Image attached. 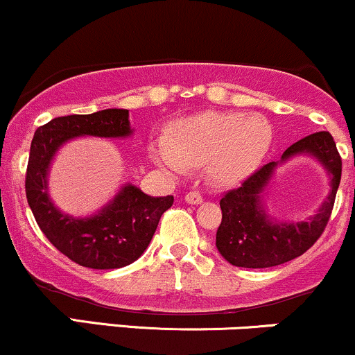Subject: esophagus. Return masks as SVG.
I'll list each match as a JSON object with an SVG mask.
<instances>
[{"label":"esophagus","mask_w":355,"mask_h":355,"mask_svg":"<svg viewBox=\"0 0 355 355\" xmlns=\"http://www.w3.org/2000/svg\"><path fill=\"white\" fill-rule=\"evenodd\" d=\"M203 197L200 195V191H189V193L185 195V202L187 203H191V205H198V203H202Z\"/></svg>","instance_id":"34e87169"}]
</instances>
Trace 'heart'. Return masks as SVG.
Masks as SVG:
<instances>
[{"instance_id":"heart-1","label":"heart","mask_w":355,"mask_h":355,"mask_svg":"<svg viewBox=\"0 0 355 355\" xmlns=\"http://www.w3.org/2000/svg\"><path fill=\"white\" fill-rule=\"evenodd\" d=\"M270 145L272 126L266 118L207 112L177 121L168 137L153 141L150 153L172 173L187 172L189 164H205L210 180L235 185L255 172Z\"/></svg>"}]
</instances>
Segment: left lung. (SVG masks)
Here are the masks:
<instances>
[{"label":"left lung","instance_id":"obj_1","mask_svg":"<svg viewBox=\"0 0 355 355\" xmlns=\"http://www.w3.org/2000/svg\"><path fill=\"white\" fill-rule=\"evenodd\" d=\"M312 154L331 175V191L320 211L305 223L285 224L272 220L263 209V191L277 164L295 154ZM342 175V160L329 132H317L285 150L280 162L260 166L239 189L229 190L220 200L222 223L217 245L227 262L235 267L267 268L294 260L311 248L331 218Z\"/></svg>","mask_w":355,"mask_h":355}]
</instances>
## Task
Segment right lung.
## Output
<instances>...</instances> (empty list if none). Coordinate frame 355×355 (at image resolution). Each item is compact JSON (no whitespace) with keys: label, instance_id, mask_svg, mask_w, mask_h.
Returning <instances> with one entry per match:
<instances>
[{"label":"right lung","instance_id":"obj_1","mask_svg":"<svg viewBox=\"0 0 355 355\" xmlns=\"http://www.w3.org/2000/svg\"><path fill=\"white\" fill-rule=\"evenodd\" d=\"M87 135L130 137L128 110L58 116L40 126L31 141L24 180L28 203L46 239L75 263L100 270L130 266L148 247L160 217L173 205V197H150L128 183L92 217H71L60 211L48 195L50 164L61 145Z\"/></svg>","mask_w":355,"mask_h":355}]
</instances>
